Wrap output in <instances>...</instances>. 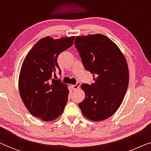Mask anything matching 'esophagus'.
<instances>
[{
	"instance_id": "1",
	"label": "esophagus",
	"mask_w": 151,
	"mask_h": 151,
	"mask_svg": "<svg viewBox=\"0 0 151 151\" xmlns=\"http://www.w3.org/2000/svg\"><path fill=\"white\" fill-rule=\"evenodd\" d=\"M80 85H81V83H80V82H77V84H75V85H72L71 87L73 90H77L79 88Z\"/></svg>"
}]
</instances>
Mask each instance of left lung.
<instances>
[{"mask_svg": "<svg viewBox=\"0 0 151 151\" xmlns=\"http://www.w3.org/2000/svg\"><path fill=\"white\" fill-rule=\"evenodd\" d=\"M74 46L94 80L91 85L81 84L86 96L79 107L88 119L103 121L117 110L125 96L129 80L127 62L116 44L101 34L77 37Z\"/></svg>", "mask_w": 151, "mask_h": 151, "instance_id": "obj_1", "label": "left lung"}]
</instances>
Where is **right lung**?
<instances>
[{
  "label": "right lung",
  "instance_id": "1",
  "mask_svg": "<svg viewBox=\"0 0 151 151\" xmlns=\"http://www.w3.org/2000/svg\"><path fill=\"white\" fill-rule=\"evenodd\" d=\"M74 37L43 38L28 52L19 74V88L24 105L32 115L53 121L63 112L69 90L57 77L61 74L57 57L71 47Z\"/></svg>",
  "mask_w": 151,
  "mask_h": 151
}]
</instances>
